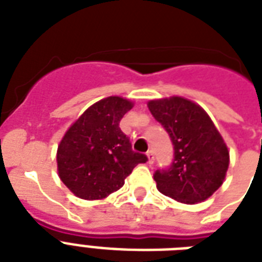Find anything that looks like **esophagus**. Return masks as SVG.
I'll return each instance as SVG.
<instances>
[{
    "label": "esophagus",
    "mask_w": 262,
    "mask_h": 262,
    "mask_svg": "<svg viewBox=\"0 0 262 262\" xmlns=\"http://www.w3.org/2000/svg\"><path fill=\"white\" fill-rule=\"evenodd\" d=\"M147 158H148V164L154 163V160H155V156H154V151H148L147 152Z\"/></svg>",
    "instance_id": "obj_1"
}]
</instances>
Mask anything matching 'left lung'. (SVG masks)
Returning a JSON list of instances; mask_svg holds the SVG:
<instances>
[{
	"mask_svg": "<svg viewBox=\"0 0 262 262\" xmlns=\"http://www.w3.org/2000/svg\"><path fill=\"white\" fill-rule=\"evenodd\" d=\"M148 108L174 145L171 166L154 174L158 190L183 204L211 197L226 178L230 155L209 115L179 96L151 100Z\"/></svg>",
	"mask_w": 262,
	"mask_h": 262,
	"instance_id": "8db88e82",
	"label": "left lung"
}]
</instances>
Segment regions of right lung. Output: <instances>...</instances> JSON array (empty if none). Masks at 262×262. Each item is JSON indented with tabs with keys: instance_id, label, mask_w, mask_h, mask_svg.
Listing matches in <instances>:
<instances>
[{
	"instance_id": "add662e5",
	"label": "right lung",
	"mask_w": 262,
	"mask_h": 262,
	"mask_svg": "<svg viewBox=\"0 0 262 262\" xmlns=\"http://www.w3.org/2000/svg\"><path fill=\"white\" fill-rule=\"evenodd\" d=\"M133 103L119 96L99 100L72 125L57 151L58 175L84 200H100L123 186L125 178L148 158L132 149L119 121Z\"/></svg>"
}]
</instances>
